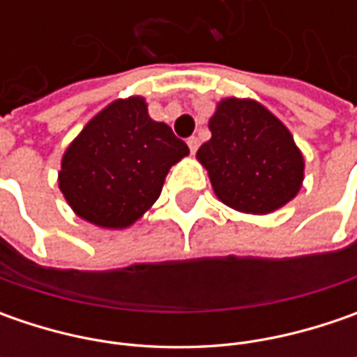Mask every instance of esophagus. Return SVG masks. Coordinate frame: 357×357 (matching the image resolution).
Wrapping results in <instances>:
<instances>
[{
	"instance_id": "esophagus-1",
	"label": "esophagus",
	"mask_w": 357,
	"mask_h": 357,
	"mask_svg": "<svg viewBox=\"0 0 357 357\" xmlns=\"http://www.w3.org/2000/svg\"><path fill=\"white\" fill-rule=\"evenodd\" d=\"M186 144H188V149H190V153L195 155L197 153V149H199V137H188V141H186Z\"/></svg>"
}]
</instances>
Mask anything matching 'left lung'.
Returning <instances> with one entry per match:
<instances>
[{
  "instance_id": "left-lung-1",
  "label": "left lung",
  "mask_w": 357,
  "mask_h": 357,
  "mask_svg": "<svg viewBox=\"0 0 357 357\" xmlns=\"http://www.w3.org/2000/svg\"><path fill=\"white\" fill-rule=\"evenodd\" d=\"M208 129L213 137L197 158L225 204L266 214L294 199L304 178V158L288 129L262 105L225 99Z\"/></svg>"
}]
</instances>
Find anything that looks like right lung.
Wrapping results in <instances>:
<instances>
[{
	"label": "right lung",
	"mask_w": 357,
	"mask_h": 357,
	"mask_svg": "<svg viewBox=\"0 0 357 357\" xmlns=\"http://www.w3.org/2000/svg\"><path fill=\"white\" fill-rule=\"evenodd\" d=\"M188 155L169 125L149 117L141 97L115 101L65 151L59 188L81 218L125 228L158 199L165 176Z\"/></svg>",
	"instance_id": "right-lung-1"
}]
</instances>
